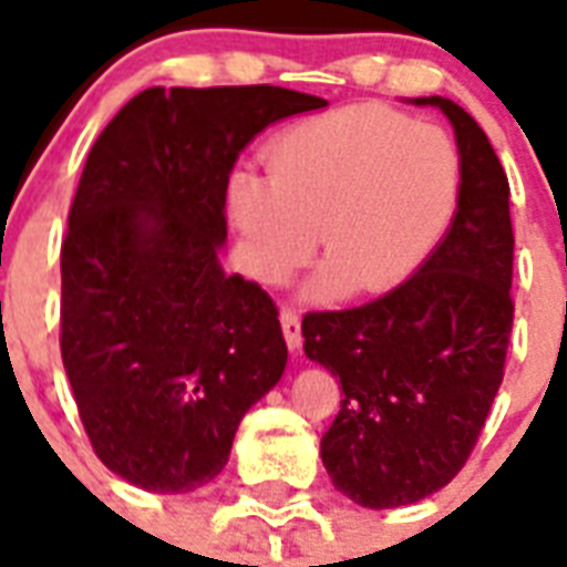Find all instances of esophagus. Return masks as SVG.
<instances>
[{"instance_id": "1", "label": "esophagus", "mask_w": 567, "mask_h": 567, "mask_svg": "<svg viewBox=\"0 0 567 567\" xmlns=\"http://www.w3.org/2000/svg\"><path fill=\"white\" fill-rule=\"evenodd\" d=\"M279 320H282V332H285V341H288V347H291V350H300V344H302L300 315H297L293 309H282Z\"/></svg>"}]
</instances>
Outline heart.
<instances>
[{
	"instance_id": "b5f03b06",
	"label": "heart",
	"mask_w": 567,
	"mask_h": 567,
	"mask_svg": "<svg viewBox=\"0 0 567 567\" xmlns=\"http://www.w3.org/2000/svg\"><path fill=\"white\" fill-rule=\"evenodd\" d=\"M267 173L238 171L226 205L244 261L285 282L318 244L327 267L315 300L382 293L403 282L447 231L462 194V155L441 126L382 105H355L288 128Z\"/></svg>"
}]
</instances>
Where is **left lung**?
<instances>
[{
  "label": "left lung",
  "instance_id": "1",
  "mask_svg": "<svg viewBox=\"0 0 567 567\" xmlns=\"http://www.w3.org/2000/svg\"><path fill=\"white\" fill-rule=\"evenodd\" d=\"M412 102L444 111L456 132L462 194L447 235L394 291L302 318V350L344 391L320 458L338 492L368 509L423 501L465 467L503 382L515 318L501 158L462 105Z\"/></svg>",
  "mask_w": 567,
  "mask_h": 567
}]
</instances>
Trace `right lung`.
Here are the masks:
<instances>
[{
	"mask_svg": "<svg viewBox=\"0 0 567 567\" xmlns=\"http://www.w3.org/2000/svg\"><path fill=\"white\" fill-rule=\"evenodd\" d=\"M323 105L270 84L150 87L91 146L61 247V359L93 453L126 483H212L282 377L276 302L223 274L226 188L258 132Z\"/></svg>",
	"mask_w": 567,
	"mask_h": 567,
	"instance_id": "obj_1",
	"label": "right lung"
}]
</instances>
